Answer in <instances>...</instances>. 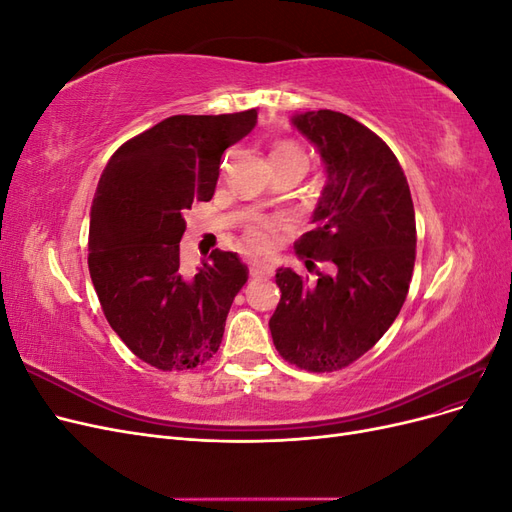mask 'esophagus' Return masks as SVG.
Wrapping results in <instances>:
<instances>
[{
  "mask_svg": "<svg viewBox=\"0 0 512 512\" xmlns=\"http://www.w3.org/2000/svg\"><path fill=\"white\" fill-rule=\"evenodd\" d=\"M271 271L267 269V267H260V265H256V267H252L250 269V275L254 277V280H262V277H267Z\"/></svg>",
  "mask_w": 512,
  "mask_h": 512,
  "instance_id": "esophagus-1",
  "label": "esophagus"
}]
</instances>
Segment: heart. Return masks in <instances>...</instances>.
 Returning a JSON list of instances; mask_svg holds the SVG:
<instances>
[{
  "mask_svg": "<svg viewBox=\"0 0 512 512\" xmlns=\"http://www.w3.org/2000/svg\"><path fill=\"white\" fill-rule=\"evenodd\" d=\"M271 160H294L307 168V156L301 147H297L294 143H282L280 147H275L271 153ZM280 230V224L275 220H256L250 228H247V235L258 245H265L271 241V237L275 232Z\"/></svg>",
  "mask_w": 512,
  "mask_h": 512,
  "instance_id": "obj_1",
  "label": "heart"
}]
</instances>
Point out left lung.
<instances>
[{
	"instance_id": "1",
	"label": "left lung",
	"mask_w": 512,
	"mask_h": 512,
	"mask_svg": "<svg viewBox=\"0 0 512 512\" xmlns=\"http://www.w3.org/2000/svg\"><path fill=\"white\" fill-rule=\"evenodd\" d=\"M327 170L314 230L294 245L314 267L309 282L277 269L282 299L269 320L273 344L307 371H335L374 348L395 322L412 280L416 222L408 179L395 153L356 119L329 111L292 115Z\"/></svg>"
}]
</instances>
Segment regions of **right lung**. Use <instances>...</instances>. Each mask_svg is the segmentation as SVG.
I'll list each match as a JSON object with an SVG mask.
<instances>
[{
	"instance_id": "right-lung-1",
	"label": "right lung",
	"mask_w": 512,
	"mask_h": 512,
	"mask_svg": "<svg viewBox=\"0 0 512 512\" xmlns=\"http://www.w3.org/2000/svg\"><path fill=\"white\" fill-rule=\"evenodd\" d=\"M256 108L173 115L108 160L89 213V273L104 316L138 359L194 369L218 352L226 316L247 282L235 252L181 271L183 213L211 200L224 151L256 126Z\"/></svg>"
}]
</instances>
